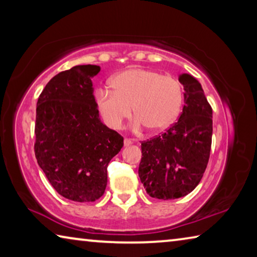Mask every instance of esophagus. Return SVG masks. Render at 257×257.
Returning <instances> with one entry per match:
<instances>
[{
  "instance_id": "1",
  "label": "esophagus",
  "mask_w": 257,
  "mask_h": 257,
  "mask_svg": "<svg viewBox=\"0 0 257 257\" xmlns=\"http://www.w3.org/2000/svg\"><path fill=\"white\" fill-rule=\"evenodd\" d=\"M133 141L130 138H124V141H123V144H124V146H130L133 144Z\"/></svg>"
}]
</instances>
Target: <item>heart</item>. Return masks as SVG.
<instances>
[{
  "mask_svg": "<svg viewBox=\"0 0 257 257\" xmlns=\"http://www.w3.org/2000/svg\"><path fill=\"white\" fill-rule=\"evenodd\" d=\"M111 88L98 89L95 98L104 122L112 129L121 127L132 107L135 128L144 125L152 134L162 133L176 122L184 106L180 81L159 71L129 69L113 77Z\"/></svg>",
  "mask_w": 257,
  "mask_h": 257,
  "instance_id": "b5f03b06",
  "label": "heart"
}]
</instances>
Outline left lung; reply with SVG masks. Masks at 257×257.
I'll return each mask as SVG.
<instances>
[{"mask_svg": "<svg viewBox=\"0 0 257 257\" xmlns=\"http://www.w3.org/2000/svg\"><path fill=\"white\" fill-rule=\"evenodd\" d=\"M185 105L177 122L163 134L142 142L138 175L146 193L175 199L193 191L203 178L212 144V107L194 77L179 76Z\"/></svg>", "mask_w": 257, "mask_h": 257, "instance_id": "left-lung-1", "label": "left lung"}]
</instances>
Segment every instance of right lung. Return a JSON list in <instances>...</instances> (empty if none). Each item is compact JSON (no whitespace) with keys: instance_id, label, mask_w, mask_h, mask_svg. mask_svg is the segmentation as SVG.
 <instances>
[{"instance_id":"add662e5","label":"right lung","mask_w":257,"mask_h":257,"mask_svg":"<svg viewBox=\"0 0 257 257\" xmlns=\"http://www.w3.org/2000/svg\"><path fill=\"white\" fill-rule=\"evenodd\" d=\"M98 66H76L47 82L37 101L34 151L61 196L94 202L106 188L107 165L123 137L98 118L92 79Z\"/></svg>"}]
</instances>
